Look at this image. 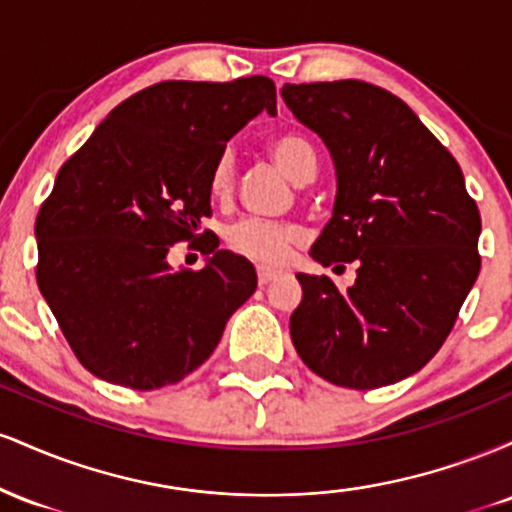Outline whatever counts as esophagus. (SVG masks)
I'll use <instances>...</instances> for the list:
<instances>
[{
    "label": "esophagus",
    "instance_id": "1",
    "mask_svg": "<svg viewBox=\"0 0 512 512\" xmlns=\"http://www.w3.org/2000/svg\"><path fill=\"white\" fill-rule=\"evenodd\" d=\"M279 276H281L279 269H269V267H260V269H257V281H260V286L272 284V281L279 279Z\"/></svg>",
    "mask_w": 512,
    "mask_h": 512
}]
</instances>
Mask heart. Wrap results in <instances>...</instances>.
Wrapping results in <instances>:
<instances>
[{
    "label": "heart",
    "instance_id": "heart-1",
    "mask_svg": "<svg viewBox=\"0 0 512 512\" xmlns=\"http://www.w3.org/2000/svg\"><path fill=\"white\" fill-rule=\"evenodd\" d=\"M269 154L291 180L305 182L315 175L317 156L313 144L296 132L276 134L269 142ZM236 178V158L231 151H223L211 170L209 190L211 195L223 199L233 190ZM298 240V228L293 223L267 221V219H243L233 223L226 233L228 248L238 255L262 264H279L286 260L291 245Z\"/></svg>",
    "mask_w": 512,
    "mask_h": 512
}]
</instances>
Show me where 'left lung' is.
Returning <instances> with one entry per match:
<instances>
[{
  "label": "left lung",
  "mask_w": 512,
  "mask_h": 512,
  "mask_svg": "<svg viewBox=\"0 0 512 512\" xmlns=\"http://www.w3.org/2000/svg\"><path fill=\"white\" fill-rule=\"evenodd\" d=\"M281 98L325 142L337 175L332 219L310 257L358 267L346 291L325 274H296L293 346L339 387L399 383L436 356L477 281V202L450 151L385 88L286 84Z\"/></svg>",
  "instance_id": "left-lung-1"
}]
</instances>
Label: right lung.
Wrapping results in <instances>:
<instances>
[{
  "instance_id": "add662e5",
  "label": "right lung",
  "mask_w": 512,
  "mask_h": 512,
  "mask_svg": "<svg viewBox=\"0 0 512 512\" xmlns=\"http://www.w3.org/2000/svg\"><path fill=\"white\" fill-rule=\"evenodd\" d=\"M262 110L276 115L267 76L163 81L110 110L60 168L35 221V276L96 378L132 390L175 385L255 293V267L236 252L214 245L199 272H173L168 250L197 236L214 163Z\"/></svg>"
}]
</instances>
